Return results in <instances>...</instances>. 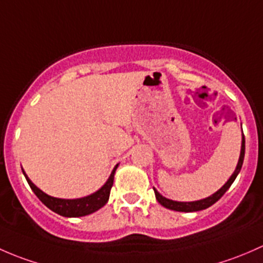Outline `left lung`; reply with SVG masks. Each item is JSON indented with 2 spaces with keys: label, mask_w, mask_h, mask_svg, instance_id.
<instances>
[{
  "label": "left lung",
  "mask_w": 263,
  "mask_h": 263,
  "mask_svg": "<svg viewBox=\"0 0 263 263\" xmlns=\"http://www.w3.org/2000/svg\"><path fill=\"white\" fill-rule=\"evenodd\" d=\"M245 151H246V140H245V135L242 134V145H240V154H239V159H238L237 167H235L234 172L232 173V176L229 177V180L219 189L218 191L214 192L213 195L210 196L205 197V199L201 200H196V201H175V200H170L167 197L162 196L156 189L153 187L154 194H156V199L162 206L167 208L170 210H175V212H183V213H191V212H199V210H204L208 209L209 206H212L213 204H215L224 194H226L227 190L231 187V185L234 182V180L237 178L238 173L240 172V168H242L243 164V159H245Z\"/></svg>",
  "instance_id": "left-lung-1"
}]
</instances>
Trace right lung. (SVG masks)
I'll use <instances>...</instances> for the list:
<instances>
[{"label":"right lung","instance_id":"add662e5","mask_svg":"<svg viewBox=\"0 0 263 263\" xmlns=\"http://www.w3.org/2000/svg\"><path fill=\"white\" fill-rule=\"evenodd\" d=\"M118 166L119 164H116V166L114 167L111 175L109 176L106 182L101 186V189L95 191L93 194L87 195V196L83 197H78V199H59V197L49 196V195L45 194L44 191L40 190L39 187H36V186L31 182V180L28 177V175H26L24 170L23 173L24 176H25L28 183L30 185L31 190L34 191V194L37 196V199H39L45 206L49 208L51 212L59 214V215L62 216H66V218H78V216L90 215V214L101 209L104 205H106V202L109 201L110 190H111L112 187L114 176H115V171L116 168H118Z\"/></svg>","mask_w":263,"mask_h":263}]
</instances>
